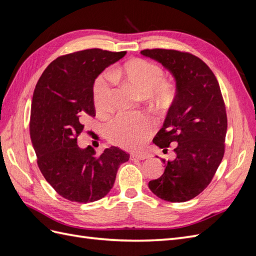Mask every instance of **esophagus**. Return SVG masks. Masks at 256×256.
Listing matches in <instances>:
<instances>
[{"label":"esophagus","mask_w":256,"mask_h":256,"mask_svg":"<svg viewBox=\"0 0 256 256\" xmlns=\"http://www.w3.org/2000/svg\"><path fill=\"white\" fill-rule=\"evenodd\" d=\"M146 158V156L144 154H130V159L131 160H136V159H138V160H143V159H145Z\"/></svg>","instance_id":"obj_1"}]
</instances>
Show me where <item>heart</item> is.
I'll return each instance as SVG.
<instances>
[{"label":"heart","mask_w":256,"mask_h":256,"mask_svg":"<svg viewBox=\"0 0 256 256\" xmlns=\"http://www.w3.org/2000/svg\"><path fill=\"white\" fill-rule=\"evenodd\" d=\"M164 70L159 65L146 60H132L112 72L99 76L94 84L92 95L96 109L106 112L110 109L115 79H122L130 86L150 96L159 104H168L174 97L173 85L164 82ZM152 124L143 115L120 114L108 126V138L111 143L129 150L141 148L152 134Z\"/></svg>","instance_id":"1"}]
</instances>
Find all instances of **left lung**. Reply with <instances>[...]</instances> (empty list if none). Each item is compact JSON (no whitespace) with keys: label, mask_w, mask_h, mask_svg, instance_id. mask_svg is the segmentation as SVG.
<instances>
[{"label":"left lung","mask_w":256,"mask_h":256,"mask_svg":"<svg viewBox=\"0 0 256 256\" xmlns=\"http://www.w3.org/2000/svg\"><path fill=\"white\" fill-rule=\"evenodd\" d=\"M173 76L176 95L154 144L166 148L176 143L174 160H162L164 172L148 182L161 200L182 203L198 196L219 168L228 130L226 106L219 83L204 62L176 50H143Z\"/></svg>","instance_id":"obj_1"}]
</instances>
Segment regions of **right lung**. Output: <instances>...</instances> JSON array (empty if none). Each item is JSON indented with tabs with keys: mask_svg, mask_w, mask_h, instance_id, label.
<instances>
[{
	"mask_svg": "<svg viewBox=\"0 0 256 256\" xmlns=\"http://www.w3.org/2000/svg\"><path fill=\"white\" fill-rule=\"evenodd\" d=\"M126 52L88 49L54 60L38 80L30 106V134L40 172L60 196L90 203L112 189L129 154L116 146L100 156L81 148L76 138L88 116H95L94 84Z\"/></svg>",
	"mask_w": 256,
	"mask_h": 256,
	"instance_id": "1",
	"label": "right lung"
}]
</instances>
